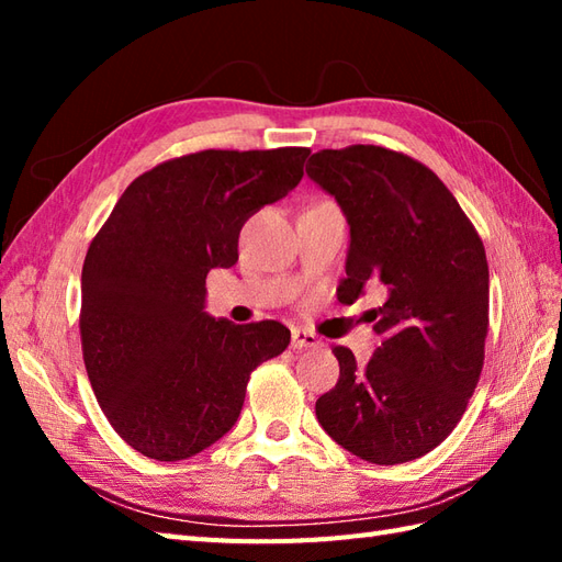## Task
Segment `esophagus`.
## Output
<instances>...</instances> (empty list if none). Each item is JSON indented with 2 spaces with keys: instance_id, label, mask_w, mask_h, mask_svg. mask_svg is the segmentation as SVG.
Returning <instances> with one entry per match:
<instances>
[{
  "instance_id": "1",
  "label": "esophagus",
  "mask_w": 562,
  "mask_h": 562,
  "mask_svg": "<svg viewBox=\"0 0 562 562\" xmlns=\"http://www.w3.org/2000/svg\"><path fill=\"white\" fill-rule=\"evenodd\" d=\"M321 340L318 336H314L312 330L304 328H292V348L294 350H306V348H318Z\"/></svg>"
}]
</instances>
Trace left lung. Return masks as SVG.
<instances>
[{
  "instance_id": "1",
  "label": "left lung",
  "mask_w": 562,
  "mask_h": 562,
  "mask_svg": "<svg viewBox=\"0 0 562 562\" xmlns=\"http://www.w3.org/2000/svg\"><path fill=\"white\" fill-rule=\"evenodd\" d=\"M306 176L350 224L338 300L386 294L369 318L381 345L367 367L333 348L340 379L316 401L318 423L369 463L420 459L451 435L483 372L491 280L481 236L437 173L403 151L321 149Z\"/></svg>"
}]
</instances>
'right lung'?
<instances>
[{"instance_id": "add662e5", "label": "right lung", "mask_w": 562, "mask_h": 562, "mask_svg": "<svg viewBox=\"0 0 562 562\" xmlns=\"http://www.w3.org/2000/svg\"><path fill=\"white\" fill-rule=\"evenodd\" d=\"M306 147L202 149L137 176L87 250L81 352L103 415L157 461L229 432L250 372L288 350L278 321L205 314V278L238 260L250 214L302 181Z\"/></svg>"}]
</instances>
